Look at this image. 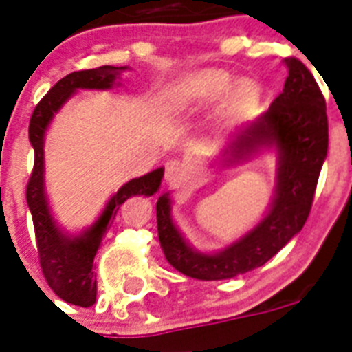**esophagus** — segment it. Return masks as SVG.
Here are the masks:
<instances>
[{
  "instance_id": "obj_1",
  "label": "esophagus",
  "mask_w": 352,
  "mask_h": 352,
  "mask_svg": "<svg viewBox=\"0 0 352 352\" xmlns=\"http://www.w3.org/2000/svg\"><path fill=\"white\" fill-rule=\"evenodd\" d=\"M188 170L186 166L182 164L181 160H168L166 162V170H164V179L166 182L173 186V184H179V182L186 181Z\"/></svg>"
}]
</instances>
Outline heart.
I'll return each mask as SVG.
<instances>
[{
	"label": "heart",
	"instance_id": "1",
	"mask_svg": "<svg viewBox=\"0 0 352 352\" xmlns=\"http://www.w3.org/2000/svg\"><path fill=\"white\" fill-rule=\"evenodd\" d=\"M232 82H234L232 74L219 69L199 71L186 76L179 84L177 102L184 113H197L223 98V95L232 87ZM259 96H261V89L256 80H239L228 93L226 113L230 117H241L256 106Z\"/></svg>",
	"mask_w": 352,
	"mask_h": 352
}]
</instances>
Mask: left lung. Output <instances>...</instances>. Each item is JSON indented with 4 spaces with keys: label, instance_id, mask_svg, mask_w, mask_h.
<instances>
[{
    "label": "left lung",
    "instance_id": "obj_1",
    "mask_svg": "<svg viewBox=\"0 0 352 352\" xmlns=\"http://www.w3.org/2000/svg\"><path fill=\"white\" fill-rule=\"evenodd\" d=\"M285 65L289 76L278 98L256 120L239 127L217 155L223 166L246 164L261 153L276 155L274 197L261 221L225 248L201 252L175 225L170 193L157 201L160 246L168 263L184 276L217 281L263 267L305 225L327 159V107L316 80L300 60L289 58Z\"/></svg>",
    "mask_w": 352,
    "mask_h": 352
}]
</instances>
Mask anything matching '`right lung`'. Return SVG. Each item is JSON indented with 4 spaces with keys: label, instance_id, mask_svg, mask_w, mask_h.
I'll return each mask as SVG.
<instances>
[{
    "label": "right lung",
    "instance_id": "right-lung-1",
    "mask_svg": "<svg viewBox=\"0 0 352 352\" xmlns=\"http://www.w3.org/2000/svg\"><path fill=\"white\" fill-rule=\"evenodd\" d=\"M129 69L102 65L98 69L76 71L63 76L36 106L29 124V140L34 149V170L27 184V204L34 223L36 245L40 265L52 292L63 301L78 307H91L96 301V279L93 261L106 232L111 226L118 208L133 195H153L159 192L164 168L149 171L146 175L127 181L113 193L102 214L91 226L78 234L63 230L52 215L45 190V135L60 109L80 89H111L120 85V74Z\"/></svg>",
    "mask_w": 352,
    "mask_h": 352
}]
</instances>
